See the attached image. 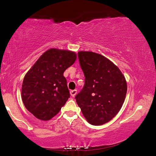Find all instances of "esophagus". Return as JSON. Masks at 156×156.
Here are the masks:
<instances>
[{
	"mask_svg": "<svg viewBox=\"0 0 156 156\" xmlns=\"http://www.w3.org/2000/svg\"><path fill=\"white\" fill-rule=\"evenodd\" d=\"M76 94H77V90H76V89H74V90H72L70 91V94L72 97H74L76 95Z\"/></svg>",
	"mask_w": 156,
	"mask_h": 156,
	"instance_id": "34e87169",
	"label": "esophagus"
}]
</instances>
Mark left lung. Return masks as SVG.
Returning <instances> with one entry per match:
<instances>
[{"label": "left lung", "mask_w": 156, "mask_h": 156, "mask_svg": "<svg viewBox=\"0 0 156 156\" xmlns=\"http://www.w3.org/2000/svg\"><path fill=\"white\" fill-rule=\"evenodd\" d=\"M78 58L85 77L76 102L87 121L101 125L117 115L125 102L127 85L120 69L101 54L80 51Z\"/></svg>", "instance_id": "left-lung-1"}]
</instances>
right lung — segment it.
<instances>
[{"instance_id": "right-lung-1", "label": "right lung", "mask_w": 156, "mask_h": 156, "mask_svg": "<svg viewBox=\"0 0 156 156\" xmlns=\"http://www.w3.org/2000/svg\"><path fill=\"white\" fill-rule=\"evenodd\" d=\"M76 52L51 48L44 52L23 79L21 97L25 107L39 120H51L70 96L65 71L76 60Z\"/></svg>"}]
</instances>
